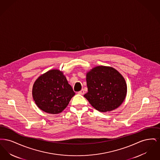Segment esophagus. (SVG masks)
Wrapping results in <instances>:
<instances>
[{"label": "esophagus", "instance_id": "obj_1", "mask_svg": "<svg viewBox=\"0 0 160 160\" xmlns=\"http://www.w3.org/2000/svg\"><path fill=\"white\" fill-rule=\"evenodd\" d=\"M78 93L80 94V95H84V91L83 89H82V90H81L80 91L78 92Z\"/></svg>", "mask_w": 160, "mask_h": 160}]
</instances>
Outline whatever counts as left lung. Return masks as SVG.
<instances>
[{"label": "left lung", "mask_w": 160, "mask_h": 160, "mask_svg": "<svg viewBox=\"0 0 160 160\" xmlns=\"http://www.w3.org/2000/svg\"><path fill=\"white\" fill-rule=\"evenodd\" d=\"M88 92L84 97L101 112H110L121 105L126 97L127 86L122 75L110 67L98 66L88 72Z\"/></svg>", "instance_id": "1"}]
</instances>
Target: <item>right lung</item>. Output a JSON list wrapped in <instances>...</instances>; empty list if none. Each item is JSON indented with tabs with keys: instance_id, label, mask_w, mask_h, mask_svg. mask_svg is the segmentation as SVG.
<instances>
[{
	"instance_id": "1",
	"label": "right lung",
	"mask_w": 160,
	"mask_h": 160,
	"mask_svg": "<svg viewBox=\"0 0 160 160\" xmlns=\"http://www.w3.org/2000/svg\"><path fill=\"white\" fill-rule=\"evenodd\" d=\"M75 95L63 72L52 69L39 77L32 88V96L37 106L50 114L61 113Z\"/></svg>"
}]
</instances>
